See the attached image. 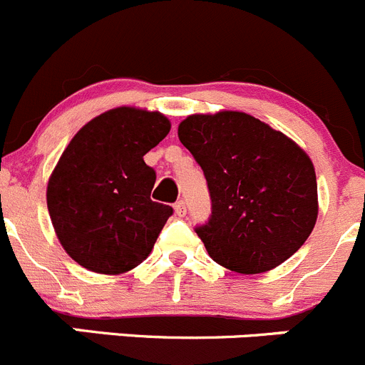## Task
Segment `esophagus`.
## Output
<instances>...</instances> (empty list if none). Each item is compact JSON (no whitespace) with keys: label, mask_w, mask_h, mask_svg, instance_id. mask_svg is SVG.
<instances>
[{"label":"esophagus","mask_w":365,"mask_h":365,"mask_svg":"<svg viewBox=\"0 0 365 365\" xmlns=\"http://www.w3.org/2000/svg\"><path fill=\"white\" fill-rule=\"evenodd\" d=\"M175 212H176V216H185V212H187L185 203H183V202H176L175 203Z\"/></svg>","instance_id":"obj_1"}]
</instances>
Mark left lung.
Returning a JSON list of instances; mask_svg holds the SVG:
<instances>
[{"label": "left lung", "instance_id": "left-lung-1", "mask_svg": "<svg viewBox=\"0 0 365 365\" xmlns=\"http://www.w3.org/2000/svg\"><path fill=\"white\" fill-rule=\"evenodd\" d=\"M178 138L207 178L212 214L196 234L217 264L263 274L304 245L319 214L304 149L243 111L189 115Z\"/></svg>", "mask_w": 365, "mask_h": 365}]
</instances>
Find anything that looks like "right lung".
Segmentation results:
<instances>
[{"mask_svg": "<svg viewBox=\"0 0 365 365\" xmlns=\"http://www.w3.org/2000/svg\"><path fill=\"white\" fill-rule=\"evenodd\" d=\"M171 131L160 111L122 106L77 131L46 187L57 240L97 274L133 270L151 254L173 207L151 200L156 173L145 153Z\"/></svg>", "mask_w": 365, "mask_h": 365, "instance_id": "obj_1", "label": "right lung"}]
</instances>
